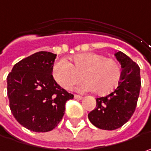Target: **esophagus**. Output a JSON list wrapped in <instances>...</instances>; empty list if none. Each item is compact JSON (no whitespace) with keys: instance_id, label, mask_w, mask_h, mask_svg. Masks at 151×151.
Segmentation results:
<instances>
[{"instance_id":"esophagus-1","label":"esophagus","mask_w":151,"mask_h":151,"mask_svg":"<svg viewBox=\"0 0 151 151\" xmlns=\"http://www.w3.org/2000/svg\"><path fill=\"white\" fill-rule=\"evenodd\" d=\"M74 98H75L76 100H82L83 96H80V95H74Z\"/></svg>"}]
</instances>
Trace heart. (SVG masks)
I'll use <instances>...</instances> for the list:
<instances>
[{
	"mask_svg": "<svg viewBox=\"0 0 151 151\" xmlns=\"http://www.w3.org/2000/svg\"><path fill=\"white\" fill-rule=\"evenodd\" d=\"M73 63L62 58L55 62L52 76L56 83L67 90L73 88L82 77L85 81L78 86L80 92L94 91L99 95H107L117 87L122 78V68L112 58L101 54L84 53L72 58Z\"/></svg>",
	"mask_w": 151,
	"mask_h": 151,
	"instance_id": "b5f03b06",
	"label": "heart"
}]
</instances>
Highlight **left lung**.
I'll list each match as a JSON object with an SVG mask.
<instances>
[{
    "mask_svg": "<svg viewBox=\"0 0 151 151\" xmlns=\"http://www.w3.org/2000/svg\"><path fill=\"white\" fill-rule=\"evenodd\" d=\"M115 56L122 68L121 80L112 92L96 99V107L88 114L90 122L104 130L121 128L131 118L140 91L139 65L122 51Z\"/></svg>",
    "mask_w": 151,
    "mask_h": 151,
    "instance_id": "1",
    "label": "left lung"
}]
</instances>
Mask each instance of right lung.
<instances>
[{
  "instance_id": "right-lung-1",
  "label": "right lung",
  "mask_w": 151,
  "mask_h": 151,
  "mask_svg": "<svg viewBox=\"0 0 151 151\" xmlns=\"http://www.w3.org/2000/svg\"><path fill=\"white\" fill-rule=\"evenodd\" d=\"M56 57L47 51L36 52L16 63L6 78L11 111L33 132L56 128L64 116L66 102L73 99L51 74Z\"/></svg>"
}]
</instances>
